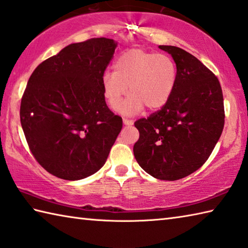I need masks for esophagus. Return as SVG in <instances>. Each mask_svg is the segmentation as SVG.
I'll list each match as a JSON object with an SVG mask.
<instances>
[{"label":"esophagus","instance_id":"34e87169","mask_svg":"<svg viewBox=\"0 0 248 248\" xmlns=\"http://www.w3.org/2000/svg\"><path fill=\"white\" fill-rule=\"evenodd\" d=\"M123 123H124V125H127V126H130V125L134 124L133 121L128 120V119H123Z\"/></svg>","mask_w":248,"mask_h":248}]
</instances>
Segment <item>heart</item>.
<instances>
[{"instance_id": "b5f03b06", "label": "heart", "mask_w": 248, "mask_h": 248, "mask_svg": "<svg viewBox=\"0 0 248 248\" xmlns=\"http://www.w3.org/2000/svg\"><path fill=\"white\" fill-rule=\"evenodd\" d=\"M114 72L102 77V94L112 110H118L123 97L130 95L121 108L125 114H135L143 107L157 110L164 106L176 82V66L170 56L144 49H129L120 55Z\"/></svg>"}]
</instances>
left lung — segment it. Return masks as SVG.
I'll use <instances>...</instances> for the list:
<instances>
[{
	"label": "left lung",
	"mask_w": 248,
	"mask_h": 248,
	"mask_svg": "<svg viewBox=\"0 0 248 248\" xmlns=\"http://www.w3.org/2000/svg\"><path fill=\"white\" fill-rule=\"evenodd\" d=\"M176 63L175 87L161 110L139 119L134 155L149 175L178 180L202 166L225 125V108L217 77L188 51L160 45Z\"/></svg>",
	"instance_id": "left-lung-1"
}]
</instances>
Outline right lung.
Masks as SVG:
<instances>
[{
  "instance_id": "right-lung-1",
  "label": "right lung",
  "mask_w": 248,
  "mask_h": 248,
  "mask_svg": "<svg viewBox=\"0 0 248 248\" xmlns=\"http://www.w3.org/2000/svg\"><path fill=\"white\" fill-rule=\"evenodd\" d=\"M116 43L106 37L70 44L44 60L28 81L20 123L37 163L64 180L95 174L122 129L106 104L101 80Z\"/></svg>"
}]
</instances>
